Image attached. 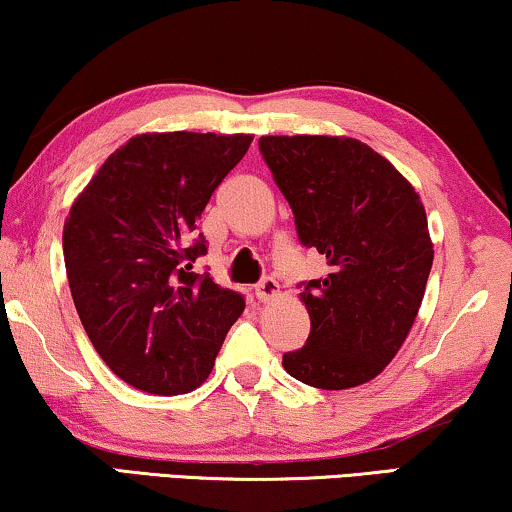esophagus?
Listing matches in <instances>:
<instances>
[{
	"label": "esophagus",
	"instance_id": "obj_1",
	"mask_svg": "<svg viewBox=\"0 0 512 512\" xmlns=\"http://www.w3.org/2000/svg\"><path fill=\"white\" fill-rule=\"evenodd\" d=\"M254 291H256V298L261 300V303H268V300L279 296V284L272 277H263L261 282L256 284Z\"/></svg>",
	"mask_w": 512,
	"mask_h": 512
}]
</instances>
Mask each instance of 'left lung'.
I'll use <instances>...</instances> for the list:
<instances>
[{"mask_svg": "<svg viewBox=\"0 0 512 512\" xmlns=\"http://www.w3.org/2000/svg\"><path fill=\"white\" fill-rule=\"evenodd\" d=\"M258 149L303 247L331 265L324 279L300 284L310 338L282 366L317 389L359 387L394 359L422 305L433 265L422 200L359 139L261 137Z\"/></svg>", "mask_w": 512, "mask_h": 512, "instance_id": "obj_1", "label": "left lung"}]
</instances>
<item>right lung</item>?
<instances>
[{"label":"right lung","instance_id":"right-lung-1","mask_svg":"<svg viewBox=\"0 0 512 512\" xmlns=\"http://www.w3.org/2000/svg\"><path fill=\"white\" fill-rule=\"evenodd\" d=\"M251 135L132 137L74 200L62 230L69 289L102 361L146 394H188L207 380L244 310L237 291L193 270L195 233Z\"/></svg>","mask_w":512,"mask_h":512}]
</instances>
